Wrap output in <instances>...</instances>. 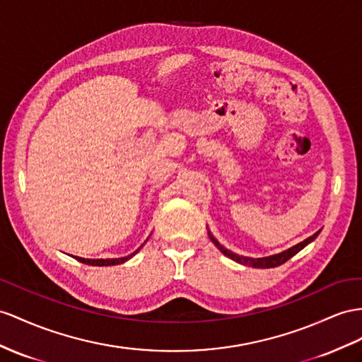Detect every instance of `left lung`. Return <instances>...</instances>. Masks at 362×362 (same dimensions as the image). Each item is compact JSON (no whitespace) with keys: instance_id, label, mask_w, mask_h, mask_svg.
Listing matches in <instances>:
<instances>
[{"instance_id":"8db88e82","label":"left lung","mask_w":362,"mask_h":362,"mask_svg":"<svg viewBox=\"0 0 362 362\" xmlns=\"http://www.w3.org/2000/svg\"><path fill=\"white\" fill-rule=\"evenodd\" d=\"M318 234H320V230H318V233H315L312 237L305 238L304 242L298 243V245L293 246V247H291V249H287V251H284V252H281V254H276V255L264 257V258H249V257H240V255H237V254H234V252L228 251L226 247L221 246V245L217 242V240H216L214 237H212V234H209V238L212 240V243H214V245L220 249L221 252H223L226 257H229V258H230V260H234V262H237V263H240V264H245V266L260 267V269H269V267L281 266L283 263H286L287 260H289V258H292L295 254H298L304 246H308L310 242H313V240L318 237Z\"/></svg>"}]
</instances>
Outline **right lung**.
I'll return each instance as SVG.
<instances>
[{
    "instance_id": "add662e5",
    "label": "right lung",
    "mask_w": 362,
    "mask_h": 362,
    "mask_svg": "<svg viewBox=\"0 0 362 362\" xmlns=\"http://www.w3.org/2000/svg\"><path fill=\"white\" fill-rule=\"evenodd\" d=\"M139 249H141V247H139ZM139 249L136 252H139ZM136 252H133L132 255H128V257H124V258H107V260H102V258H99V260H88V258H81V257H75V258L78 262L90 264V266H115V264H120V263L127 262L128 258H132Z\"/></svg>"
}]
</instances>
